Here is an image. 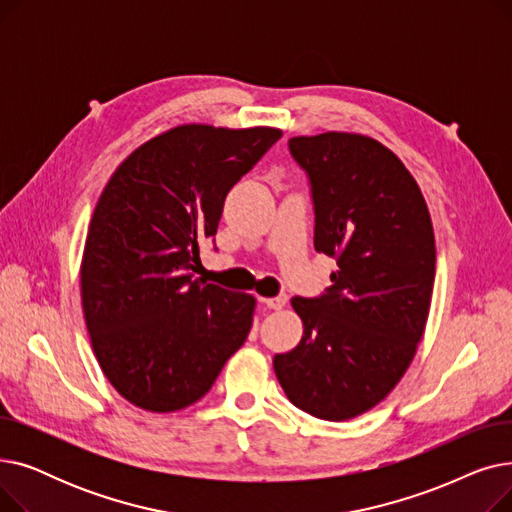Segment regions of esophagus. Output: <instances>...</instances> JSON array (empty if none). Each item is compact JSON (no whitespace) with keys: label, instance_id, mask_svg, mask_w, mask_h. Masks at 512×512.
<instances>
[{"label":"esophagus","instance_id":"34e87169","mask_svg":"<svg viewBox=\"0 0 512 512\" xmlns=\"http://www.w3.org/2000/svg\"><path fill=\"white\" fill-rule=\"evenodd\" d=\"M261 303H263L267 309L280 311V309H284V307H286L288 297H286V294H278V297H272V299H261Z\"/></svg>","mask_w":512,"mask_h":512}]
</instances>
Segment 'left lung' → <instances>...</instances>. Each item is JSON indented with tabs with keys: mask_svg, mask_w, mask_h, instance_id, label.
<instances>
[{
	"mask_svg": "<svg viewBox=\"0 0 512 512\" xmlns=\"http://www.w3.org/2000/svg\"><path fill=\"white\" fill-rule=\"evenodd\" d=\"M309 174L315 251L338 270L319 299L294 297L303 338L274 357L288 400L326 421L382 402L409 369L425 332L436 240L421 188L380 141L357 132L292 137Z\"/></svg>",
	"mask_w": 512,
	"mask_h": 512,
	"instance_id": "left-lung-1",
	"label": "left lung"
}]
</instances>
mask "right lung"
Segmentation results:
<instances>
[{"mask_svg":"<svg viewBox=\"0 0 512 512\" xmlns=\"http://www.w3.org/2000/svg\"><path fill=\"white\" fill-rule=\"evenodd\" d=\"M280 128L182 124L134 149L107 180L80 261L93 353L130 405L174 413L203 398L247 340L255 297L205 284L199 245Z\"/></svg>","mask_w":512,"mask_h":512,"instance_id":"right-lung-1","label":"right lung"}]
</instances>
